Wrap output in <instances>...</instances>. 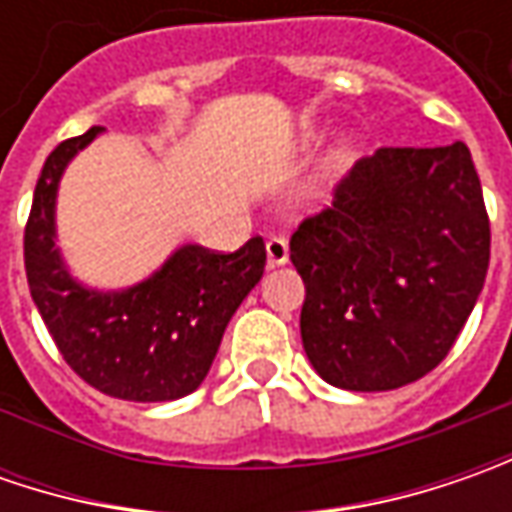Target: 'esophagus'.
I'll use <instances>...</instances> for the list:
<instances>
[{
  "label": "esophagus",
  "instance_id": "34e87169",
  "mask_svg": "<svg viewBox=\"0 0 512 512\" xmlns=\"http://www.w3.org/2000/svg\"><path fill=\"white\" fill-rule=\"evenodd\" d=\"M265 247H267V265L270 267L285 265L287 256H290L287 239H282V236H270V239L265 242Z\"/></svg>",
  "mask_w": 512,
  "mask_h": 512
}]
</instances>
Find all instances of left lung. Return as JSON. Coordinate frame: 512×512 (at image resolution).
<instances>
[{"instance_id":"8db88e82","label":"left lung","mask_w":512,"mask_h":512,"mask_svg":"<svg viewBox=\"0 0 512 512\" xmlns=\"http://www.w3.org/2000/svg\"><path fill=\"white\" fill-rule=\"evenodd\" d=\"M302 344L344 390H396L450 353L490 265V219L464 142L379 148L290 236Z\"/></svg>"}]
</instances>
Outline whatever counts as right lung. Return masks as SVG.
I'll return each instance as SVG.
<instances>
[{
    "label": "right lung",
    "mask_w": 512,
    "mask_h": 512,
    "mask_svg": "<svg viewBox=\"0 0 512 512\" xmlns=\"http://www.w3.org/2000/svg\"><path fill=\"white\" fill-rule=\"evenodd\" d=\"M102 128L65 139L48 156L25 225L30 296L62 359L90 387L125 402H170L205 382L230 316L265 273V242L219 253L179 247L162 270L128 290L73 282L56 250V187L62 170Z\"/></svg>",
    "instance_id": "1"
}]
</instances>
